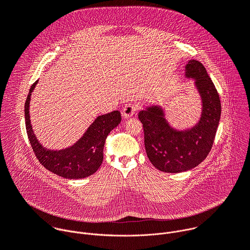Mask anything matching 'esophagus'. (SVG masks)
<instances>
[{
	"mask_svg": "<svg viewBox=\"0 0 250 250\" xmlns=\"http://www.w3.org/2000/svg\"><path fill=\"white\" fill-rule=\"evenodd\" d=\"M136 110H137L136 104H131V103H130V104H126L124 106L122 114H123V116H124L125 118H129V117H132V116L135 114Z\"/></svg>",
	"mask_w": 250,
	"mask_h": 250,
	"instance_id": "1",
	"label": "esophagus"
}]
</instances>
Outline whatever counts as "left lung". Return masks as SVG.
<instances>
[{
    "label": "left lung",
    "instance_id": "left-lung-1",
    "mask_svg": "<svg viewBox=\"0 0 250 250\" xmlns=\"http://www.w3.org/2000/svg\"><path fill=\"white\" fill-rule=\"evenodd\" d=\"M186 76L195 79L203 101L202 117L197 125L185 131L173 129L158 105L138 113L146 154L153 166L163 172L179 173L199 165L211 149L221 119L220 96L204 65L190 60Z\"/></svg>",
    "mask_w": 250,
    "mask_h": 250
}]
</instances>
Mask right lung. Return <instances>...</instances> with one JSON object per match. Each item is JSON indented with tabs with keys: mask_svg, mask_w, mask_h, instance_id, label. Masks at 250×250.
<instances>
[{
	"mask_svg": "<svg viewBox=\"0 0 250 250\" xmlns=\"http://www.w3.org/2000/svg\"><path fill=\"white\" fill-rule=\"evenodd\" d=\"M37 84L35 81L31 85L24 104L25 128L35 156L47 170L68 179H80L94 174L103 162L106 136L122 121L121 113L114 111L98 117L73 146L57 151L46 149L35 137L29 119L30 96Z\"/></svg>",
	"mask_w": 250,
	"mask_h": 250,
	"instance_id": "obj_1",
	"label": "right lung"
}]
</instances>
